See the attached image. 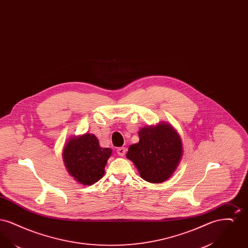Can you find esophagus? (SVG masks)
<instances>
[{
    "label": "esophagus",
    "mask_w": 248,
    "mask_h": 248,
    "mask_svg": "<svg viewBox=\"0 0 248 248\" xmlns=\"http://www.w3.org/2000/svg\"><path fill=\"white\" fill-rule=\"evenodd\" d=\"M126 153V149L124 148V147H120L117 149V154L120 155V156H124V154Z\"/></svg>",
    "instance_id": "esophagus-1"
}]
</instances>
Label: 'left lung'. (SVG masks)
I'll return each instance as SVG.
<instances>
[{"label": "left lung", "instance_id": "8db88e82", "mask_svg": "<svg viewBox=\"0 0 248 248\" xmlns=\"http://www.w3.org/2000/svg\"><path fill=\"white\" fill-rule=\"evenodd\" d=\"M140 141L131 145L126 154L140 177L151 183H162L176 171L183 150L180 136L171 124L160 123L139 132Z\"/></svg>", "mask_w": 248, "mask_h": 248}]
</instances>
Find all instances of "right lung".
Masks as SVG:
<instances>
[{
  "label": "right lung",
  "mask_w": 248,
  "mask_h": 248,
  "mask_svg": "<svg viewBox=\"0 0 248 248\" xmlns=\"http://www.w3.org/2000/svg\"><path fill=\"white\" fill-rule=\"evenodd\" d=\"M112 150L101 148L93 134L72 137L64 147L62 156L71 177L83 185H92L102 178Z\"/></svg>",
  "instance_id": "right-lung-1"
}]
</instances>
